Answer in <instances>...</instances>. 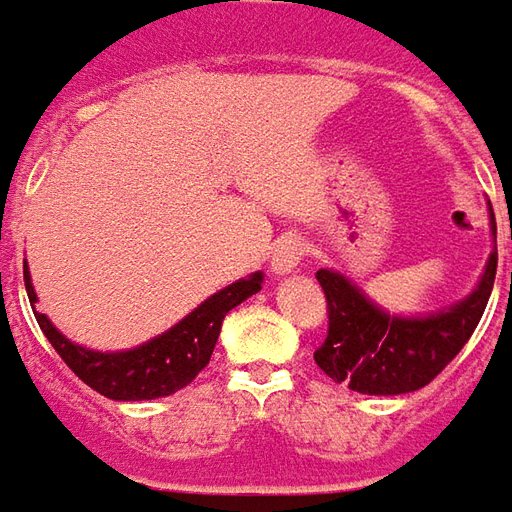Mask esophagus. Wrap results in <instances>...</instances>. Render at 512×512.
Returning a JSON list of instances; mask_svg holds the SVG:
<instances>
[{"label":"esophagus","mask_w":512,"mask_h":512,"mask_svg":"<svg viewBox=\"0 0 512 512\" xmlns=\"http://www.w3.org/2000/svg\"><path fill=\"white\" fill-rule=\"evenodd\" d=\"M302 257H305V244H302V238L285 235L282 241H277L274 252H271V271H274V274H291L293 268L302 263Z\"/></svg>","instance_id":"34e87169"}]
</instances>
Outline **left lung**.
Returning <instances> with one entry per match:
<instances>
[{"instance_id":"1","label":"left lung","mask_w":512,"mask_h":512,"mask_svg":"<svg viewBox=\"0 0 512 512\" xmlns=\"http://www.w3.org/2000/svg\"><path fill=\"white\" fill-rule=\"evenodd\" d=\"M491 230L496 221L491 210ZM496 246L477 288L463 302L430 316H391L338 271L321 268L316 280L327 296V338L313 352L332 382L368 396H396L430 385L477 330L496 280Z\"/></svg>"}]
</instances>
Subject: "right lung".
<instances>
[{"mask_svg": "<svg viewBox=\"0 0 512 512\" xmlns=\"http://www.w3.org/2000/svg\"><path fill=\"white\" fill-rule=\"evenodd\" d=\"M24 285H27L32 313L38 318V327L55 346L57 355L66 360V366L85 385H91L96 393L116 402H144V399L171 396L196 380V374L210 363L224 316L252 293L260 291L263 271H255L252 277L221 288L182 321H177L171 330L127 352H94V349L71 343L63 332L52 327V321L41 310H35L38 296L32 291L27 268H24Z\"/></svg>", "mask_w": 512, "mask_h": 512, "instance_id": "right-lung-1", "label": "right lung"}]
</instances>
